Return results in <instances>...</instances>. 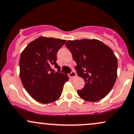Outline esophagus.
Listing matches in <instances>:
<instances>
[{
	"label": "esophagus",
	"mask_w": 134,
	"mask_h": 134,
	"mask_svg": "<svg viewBox=\"0 0 134 134\" xmlns=\"http://www.w3.org/2000/svg\"><path fill=\"white\" fill-rule=\"evenodd\" d=\"M76 76H77L76 73L74 71H72L71 73L69 74V77H70V78H72V79H74V77H76Z\"/></svg>",
	"instance_id": "1"
}]
</instances>
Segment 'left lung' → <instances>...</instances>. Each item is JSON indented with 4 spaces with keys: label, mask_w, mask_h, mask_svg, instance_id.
<instances>
[{
    "label": "left lung",
    "mask_w": 134,
    "mask_h": 134,
    "mask_svg": "<svg viewBox=\"0 0 134 134\" xmlns=\"http://www.w3.org/2000/svg\"><path fill=\"white\" fill-rule=\"evenodd\" d=\"M65 45L76 61L78 76L85 81L78 95L84 100L96 102L111 91L117 77L118 60L108 46L96 39L69 40Z\"/></svg>",
    "instance_id": "8db88e82"
}]
</instances>
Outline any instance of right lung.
<instances>
[{"label":"right lung","mask_w":134,"mask_h":134,"mask_svg":"<svg viewBox=\"0 0 134 134\" xmlns=\"http://www.w3.org/2000/svg\"><path fill=\"white\" fill-rule=\"evenodd\" d=\"M65 40L44 36L30 42L23 50L19 60V76L27 93L34 99L43 104L57 100L62 94L67 74L52 69L56 63L57 53Z\"/></svg>","instance_id":"right-lung-1"}]
</instances>
